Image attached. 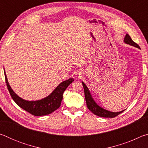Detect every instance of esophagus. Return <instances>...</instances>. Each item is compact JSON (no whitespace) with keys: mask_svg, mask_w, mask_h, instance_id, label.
<instances>
[{"mask_svg":"<svg viewBox=\"0 0 148 148\" xmlns=\"http://www.w3.org/2000/svg\"><path fill=\"white\" fill-rule=\"evenodd\" d=\"M75 76L77 77H78V78H81V77L84 76V73L81 71H77L76 72V73L75 74Z\"/></svg>","mask_w":148,"mask_h":148,"instance_id":"1","label":"esophagus"}]
</instances>
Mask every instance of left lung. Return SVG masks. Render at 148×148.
<instances>
[{
	"label": "left lung",
	"instance_id": "obj_1",
	"mask_svg": "<svg viewBox=\"0 0 148 148\" xmlns=\"http://www.w3.org/2000/svg\"><path fill=\"white\" fill-rule=\"evenodd\" d=\"M124 42L127 44L131 45V46L138 47V48H140V46L132 40L131 38V36H130L128 34H127L126 36L125 37ZM82 85H83V87L84 89L85 98H86L87 106L88 108V109L89 110H91V111L95 115L98 116L99 117H115L124 111V110H122V111L119 112H112L108 111V110H106L104 108H101V106H99V105L95 102L93 99L92 98L91 95L90 93L89 90L88 88H87L86 85L83 82H82Z\"/></svg>",
	"mask_w": 148,
	"mask_h": 148
}]
</instances>
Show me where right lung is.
Returning a JSON list of instances; mask_svg holds the SVG:
<instances>
[{
	"mask_svg": "<svg viewBox=\"0 0 148 148\" xmlns=\"http://www.w3.org/2000/svg\"><path fill=\"white\" fill-rule=\"evenodd\" d=\"M4 75L6 86L12 99L20 108L35 116H46V115L51 114L55 110L58 109L61 106L63 92L67 87L74 80L73 78H70L66 81L61 82L54 89V91L46 98L39 100V101H29L20 98L18 95L15 93L8 84L5 71Z\"/></svg>",
	"mask_w": 148,
	"mask_h": 148,
	"instance_id": "1",
	"label": "right lung"
}]
</instances>
